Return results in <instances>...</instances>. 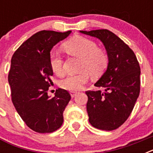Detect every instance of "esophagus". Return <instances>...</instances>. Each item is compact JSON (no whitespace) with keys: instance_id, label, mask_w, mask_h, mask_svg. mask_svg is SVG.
Here are the masks:
<instances>
[{"instance_id":"esophagus-1","label":"esophagus","mask_w":153,"mask_h":153,"mask_svg":"<svg viewBox=\"0 0 153 153\" xmlns=\"http://www.w3.org/2000/svg\"><path fill=\"white\" fill-rule=\"evenodd\" d=\"M76 94V92H75V91H70V95H71V97H75Z\"/></svg>"}]
</instances>
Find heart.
<instances>
[{
	"label": "heart",
	"instance_id": "b5f03b06",
	"mask_svg": "<svg viewBox=\"0 0 153 153\" xmlns=\"http://www.w3.org/2000/svg\"><path fill=\"white\" fill-rule=\"evenodd\" d=\"M63 47L71 55L81 58L79 70L83 71L76 75H68L61 79L60 86L69 91H76L83 87L89 80L90 74L99 76L105 71L109 64L107 54L98 48L96 42L84 36H76L66 41ZM50 67L56 75L63 73V59L57 51H51L49 55Z\"/></svg>",
	"mask_w": 153,
	"mask_h": 153
}]
</instances>
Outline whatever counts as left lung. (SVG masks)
Instances as JSON below:
<instances>
[{
  "mask_svg": "<svg viewBox=\"0 0 153 153\" xmlns=\"http://www.w3.org/2000/svg\"><path fill=\"white\" fill-rule=\"evenodd\" d=\"M103 43L109 64L95 86L104 91L87 90L86 110L93 127L111 131L129 118L140 92V67L134 52L120 37L106 29L80 30Z\"/></svg>",
  "mask_w": 153,
  "mask_h": 153,
  "instance_id": "left-lung-1",
  "label": "left lung"
}]
</instances>
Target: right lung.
<instances>
[{
	"label": "right lung",
	"mask_w": 153,
	"mask_h": 153,
	"mask_svg": "<svg viewBox=\"0 0 153 153\" xmlns=\"http://www.w3.org/2000/svg\"><path fill=\"white\" fill-rule=\"evenodd\" d=\"M70 33L71 30L39 31L12 56L8 74L12 102L23 121L34 132L50 133L63 124V111L71 97L67 90L60 88L53 98L47 95L53 84L49 55L53 47Z\"/></svg>",
	"instance_id": "right-lung-1"
}]
</instances>
